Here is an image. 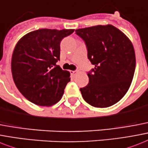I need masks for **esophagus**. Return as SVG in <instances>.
I'll return each instance as SVG.
<instances>
[{
  "label": "esophagus",
  "mask_w": 148,
  "mask_h": 148,
  "mask_svg": "<svg viewBox=\"0 0 148 148\" xmlns=\"http://www.w3.org/2000/svg\"><path fill=\"white\" fill-rule=\"evenodd\" d=\"M77 70H74V71H71V74H73V75H76L77 74Z\"/></svg>",
  "instance_id": "1"
}]
</instances>
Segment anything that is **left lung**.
Returning a JSON list of instances; mask_svg holds the SVG:
<instances>
[{"instance_id":"1","label":"left lung","mask_w":148,"mask_h":148,"mask_svg":"<svg viewBox=\"0 0 148 148\" xmlns=\"http://www.w3.org/2000/svg\"><path fill=\"white\" fill-rule=\"evenodd\" d=\"M75 32L84 41L88 59L95 66L87 74L89 84L80 89L83 98L97 108L116 104L127 93L134 77L136 62L131 41L112 25Z\"/></svg>"}]
</instances>
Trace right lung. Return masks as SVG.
Wrapping results in <instances>:
<instances>
[{"label":"right lung","mask_w":148,"mask_h":148,"mask_svg":"<svg viewBox=\"0 0 148 148\" xmlns=\"http://www.w3.org/2000/svg\"><path fill=\"white\" fill-rule=\"evenodd\" d=\"M74 29H42L31 32L17 42L13 52V79L20 93L31 103L49 106L59 101L70 73L57 65L60 43Z\"/></svg>","instance_id":"add662e5"}]
</instances>
